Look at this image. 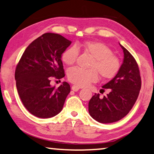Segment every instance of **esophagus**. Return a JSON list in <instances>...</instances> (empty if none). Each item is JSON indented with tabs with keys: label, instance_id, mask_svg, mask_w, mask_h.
<instances>
[{
	"label": "esophagus",
	"instance_id": "34e87169",
	"mask_svg": "<svg viewBox=\"0 0 154 154\" xmlns=\"http://www.w3.org/2000/svg\"><path fill=\"white\" fill-rule=\"evenodd\" d=\"M79 88H80L79 87H78L77 86H75V85H73V86H72V90H73V91H75V92L78 91V90H79Z\"/></svg>",
	"mask_w": 154,
	"mask_h": 154
}]
</instances>
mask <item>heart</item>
Segmentation results:
<instances>
[{"label": "heart", "mask_w": 154, "mask_h": 154, "mask_svg": "<svg viewBox=\"0 0 154 154\" xmlns=\"http://www.w3.org/2000/svg\"><path fill=\"white\" fill-rule=\"evenodd\" d=\"M79 49L84 50L93 58L89 68L90 70H83L75 67L68 71V79L77 86H86L98 79V73L104 79L113 78L121 68L120 60L113 55V51L105 44L94 41H86L77 46H72L62 53L63 62L71 66L76 62Z\"/></svg>", "instance_id": "heart-1"}]
</instances>
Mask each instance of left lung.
<instances>
[{"instance_id": "1", "label": "left lung", "mask_w": 154, "mask_h": 154, "mask_svg": "<svg viewBox=\"0 0 154 154\" xmlns=\"http://www.w3.org/2000/svg\"><path fill=\"white\" fill-rule=\"evenodd\" d=\"M120 46L124 53L123 64L116 76L102 86L109 93L103 98L94 94L88 103L90 115L101 123H114L125 116L137 100L141 88L137 62L124 46ZM104 89H101L103 92Z\"/></svg>"}]
</instances>
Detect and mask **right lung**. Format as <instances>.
<instances>
[{"instance_id": "add662e5", "label": "right lung", "mask_w": 154, "mask_h": 154, "mask_svg": "<svg viewBox=\"0 0 154 154\" xmlns=\"http://www.w3.org/2000/svg\"><path fill=\"white\" fill-rule=\"evenodd\" d=\"M71 41L57 33H46L26 48L15 71L16 88L24 106L42 119L55 116L62 111L70 87L64 82L51 86V77L65 76L61 58Z\"/></svg>"}]
</instances>
